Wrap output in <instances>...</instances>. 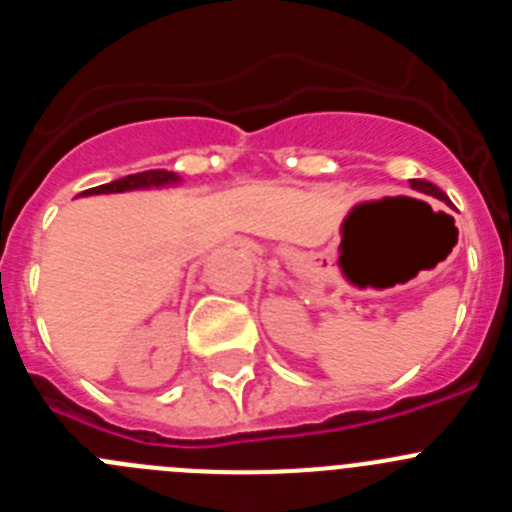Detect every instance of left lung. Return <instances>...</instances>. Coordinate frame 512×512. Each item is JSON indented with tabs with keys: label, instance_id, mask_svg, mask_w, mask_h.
<instances>
[{
	"label": "left lung",
	"instance_id": "obj_1",
	"mask_svg": "<svg viewBox=\"0 0 512 512\" xmlns=\"http://www.w3.org/2000/svg\"><path fill=\"white\" fill-rule=\"evenodd\" d=\"M410 184H413L415 189H420V192H428V194H443L441 189L436 187V184L425 182V179H410Z\"/></svg>",
	"mask_w": 512,
	"mask_h": 512
}]
</instances>
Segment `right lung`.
Here are the masks:
<instances>
[{"label":"right lung","mask_w":512,"mask_h":512,"mask_svg":"<svg viewBox=\"0 0 512 512\" xmlns=\"http://www.w3.org/2000/svg\"><path fill=\"white\" fill-rule=\"evenodd\" d=\"M179 176L171 174V171H143V174H130L125 179H117V182L102 184V187H92L81 194H110V192H130V189H146V187H164V184L176 182Z\"/></svg>","instance_id":"obj_1"}]
</instances>
